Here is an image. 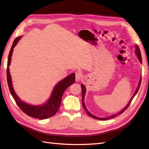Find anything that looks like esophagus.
<instances>
[{
	"label": "esophagus",
	"instance_id": "34e87169",
	"mask_svg": "<svg viewBox=\"0 0 149 149\" xmlns=\"http://www.w3.org/2000/svg\"><path fill=\"white\" fill-rule=\"evenodd\" d=\"M75 81H76L77 82H78V81H79L81 79L82 74H81V72H77L75 73Z\"/></svg>",
	"mask_w": 149,
	"mask_h": 149
}]
</instances>
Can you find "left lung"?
Here are the masks:
<instances>
[{
    "label": "left lung",
    "instance_id": "8db88e82",
    "mask_svg": "<svg viewBox=\"0 0 149 149\" xmlns=\"http://www.w3.org/2000/svg\"><path fill=\"white\" fill-rule=\"evenodd\" d=\"M136 50H135L136 54V55H137L138 58V59H139V61H140V63H142V59H141V52H140V48H139V47H138V45L136 46ZM141 79H140V83H139V85H138V87L137 88L136 91V92L134 93V95L132 96V99L130 100V101H129V102L128 103V104L127 105V106H126L124 109H123V110H122L121 111L119 112L118 113L115 114V115H111V116H109V117H106V118H99V117H96L95 116H93V115H91V113H90L89 111H88L87 110L86 106H85V105H84V95H85V93H86V89H85V87H84V85H83V84H81V88H82V104H83V108L84 109V110H85V111H86V113L88 114V115H89L90 116H91V118H95V119L100 120H109V119H110V118H115V117H116L117 115H120V114L122 113L123 111H125L126 109H127V107H129V106L130 105L131 103V101H132V100L133 99L134 97L136 95V94L137 93V92H138V90H139V88H140V84H141Z\"/></svg>",
    "mask_w": 149,
    "mask_h": 149
}]
</instances>
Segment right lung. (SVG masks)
I'll list each match as a JSON object with an SVG mask.
<instances>
[{
  "label": "right lung",
  "instance_id": "add662e5",
  "mask_svg": "<svg viewBox=\"0 0 149 149\" xmlns=\"http://www.w3.org/2000/svg\"><path fill=\"white\" fill-rule=\"evenodd\" d=\"M20 38L21 37L20 36L16 38L13 43L12 47L8 56L7 65V81L9 91H10L11 95L13 97L18 106L26 115L31 117H33V118H36L40 120L50 118V117L54 115L58 111L59 106L61 103L62 96L65 90L69 86H70V85L75 83V74L73 73V74L68 75L64 79L60 81L56 85L54 89L50 99L43 105L34 106L25 103L20 99V98L17 95V94L15 92L12 86L11 77L10 73H9V66L10 65L11 63L13 51V48L17 45V43H18L19 40L20 39Z\"/></svg>",
  "mask_w": 149,
  "mask_h": 149
}]
</instances>
